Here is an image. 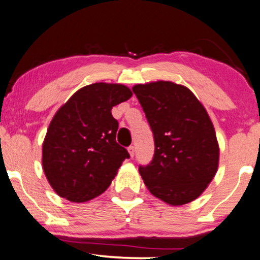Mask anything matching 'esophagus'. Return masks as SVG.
Instances as JSON below:
<instances>
[{"label":"esophagus","instance_id":"esophagus-1","mask_svg":"<svg viewBox=\"0 0 260 260\" xmlns=\"http://www.w3.org/2000/svg\"><path fill=\"white\" fill-rule=\"evenodd\" d=\"M128 152H129V154H131V157H134V153H136V147L134 146H129L128 147Z\"/></svg>","mask_w":260,"mask_h":260}]
</instances>
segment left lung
<instances>
[{
  "label": "left lung",
  "instance_id": "8db88e82",
  "mask_svg": "<svg viewBox=\"0 0 260 260\" xmlns=\"http://www.w3.org/2000/svg\"><path fill=\"white\" fill-rule=\"evenodd\" d=\"M154 139V155L139 172L152 195L171 206L196 200L215 176L219 144L212 120L184 85L158 81L134 85Z\"/></svg>",
  "mask_w": 260,
  "mask_h": 260
}]
</instances>
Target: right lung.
<instances>
[{
  "instance_id": "add662e5",
  "label": "right lung",
  "mask_w": 260,
  "mask_h": 260,
  "mask_svg": "<svg viewBox=\"0 0 260 260\" xmlns=\"http://www.w3.org/2000/svg\"><path fill=\"white\" fill-rule=\"evenodd\" d=\"M123 84L94 83L58 109L43 144V169L55 192L86 202L105 192L129 153L116 143L112 108L132 98Z\"/></svg>"
}]
</instances>
